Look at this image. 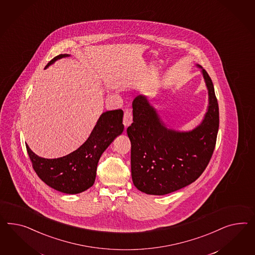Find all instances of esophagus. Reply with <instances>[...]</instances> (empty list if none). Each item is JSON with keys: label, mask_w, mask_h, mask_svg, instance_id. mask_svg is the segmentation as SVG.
Wrapping results in <instances>:
<instances>
[{"label": "esophagus", "mask_w": 255, "mask_h": 255, "mask_svg": "<svg viewBox=\"0 0 255 255\" xmlns=\"http://www.w3.org/2000/svg\"><path fill=\"white\" fill-rule=\"evenodd\" d=\"M132 123V115H131V110L130 109H127L124 112V125L125 127H128L131 125Z\"/></svg>", "instance_id": "obj_1"}]
</instances>
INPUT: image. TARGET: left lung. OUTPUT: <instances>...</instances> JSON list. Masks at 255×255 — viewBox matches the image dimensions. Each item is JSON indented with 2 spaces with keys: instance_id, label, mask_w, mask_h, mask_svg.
I'll use <instances>...</instances> for the list:
<instances>
[{
  "instance_id": "8db88e82",
  "label": "left lung",
  "mask_w": 255,
  "mask_h": 255,
  "mask_svg": "<svg viewBox=\"0 0 255 255\" xmlns=\"http://www.w3.org/2000/svg\"><path fill=\"white\" fill-rule=\"evenodd\" d=\"M208 90L204 117L192 130L168 127L148 97L132 101V124L127 128L131 141L132 183L141 192L162 196L195 182L211 159L219 128V108L213 82L200 65Z\"/></svg>"
}]
</instances>
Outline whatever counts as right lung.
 <instances>
[{
  "mask_svg": "<svg viewBox=\"0 0 255 255\" xmlns=\"http://www.w3.org/2000/svg\"><path fill=\"white\" fill-rule=\"evenodd\" d=\"M68 56L70 55L55 56L44 69L58 59ZM123 118L122 110L103 112L83 145L61 158H41L26 145L35 172L47 186L59 192L79 194L87 190L95 183L97 163L101 155L124 131Z\"/></svg>",
  "mask_w": 255,
  "mask_h": 255,
  "instance_id": "obj_1",
  "label": "right lung"
}]
</instances>
